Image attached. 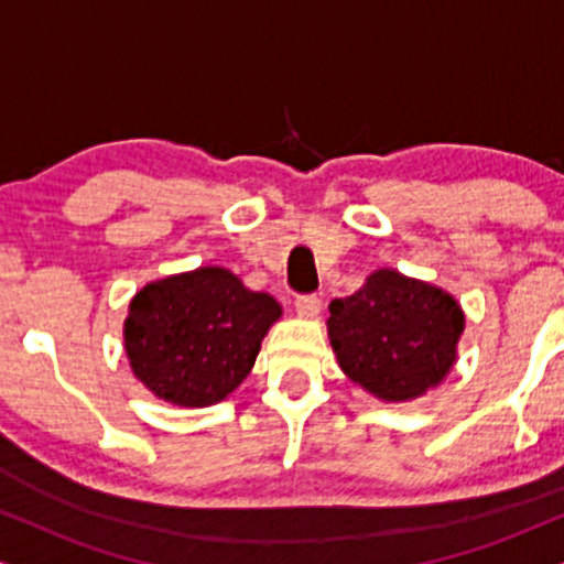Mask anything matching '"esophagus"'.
I'll return each instance as SVG.
<instances>
[{
	"mask_svg": "<svg viewBox=\"0 0 564 564\" xmlns=\"http://www.w3.org/2000/svg\"><path fill=\"white\" fill-rule=\"evenodd\" d=\"M296 312L302 317H317L319 315V296L317 294L296 296Z\"/></svg>",
	"mask_w": 564,
	"mask_h": 564,
	"instance_id": "34e87169",
	"label": "esophagus"
}]
</instances>
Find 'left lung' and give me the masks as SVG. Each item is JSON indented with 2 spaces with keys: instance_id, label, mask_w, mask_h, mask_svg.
<instances>
[{
  "instance_id": "obj_1",
  "label": "left lung",
  "mask_w": 564,
  "mask_h": 564,
  "mask_svg": "<svg viewBox=\"0 0 564 564\" xmlns=\"http://www.w3.org/2000/svg\"><path fill=\"white\" fill-rule=\"evenodd\" d=\"M344 372L384 401H409L451 372L463 312L451 294L395 270H377L327 317Z\"/></svg>"
}]
</instances>
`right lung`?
Masks as SVG:
<instances>
[{
    "label": "right lung",
    "instance_id": "add662e5",
    "mask_svg": "<svg viewBox=\"0 0 564 564\" xmlns=\"http://www.w3.org/2000/svg\"><path fill=\"white\" fill-rule=\"evenodd\" d=\"M281 304L249 291L224 268H199L148 283L124 319L132 372L163 401L210 405L224 401L258 359Z\"/></svg>",
    "mask_w": 564,
    "mask_h": 564
}]
</instances>
